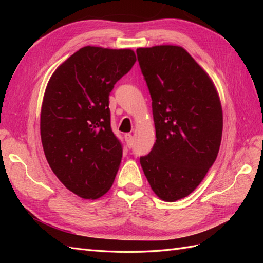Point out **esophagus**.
Instances as JSON below:
<instances>
[{
	"instance_id": "1",
	"label": "esophagus",
	"mask_w": 263,
	"mask_h": 263,
	"mask_svg": "<svg viewBox=\"0 0 263 263\" xmlns=\"http://www.w3.org/2000/svg\"><path fill=\"white\" fill-rule=\"evenodd\" d=\"M124 139H125L126 146H127L128 148H131L132 144H133V140H132V135H131V133H126V135H124Z\"/></svg>"
}]
</instances>
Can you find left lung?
Returning a JSON list of instances; mask_svg holds the SVG:
<instances>
[{"label": "left lung", "mask_w": 263, "mask_h": 263, "mask_svg": "<svg viewBox=\"0 0 263 263\" xmlns=\"http://www.w3.org/2000/svg\"><path fill=\"white\" fill-rule=\"evenodd\" d=\"M153 99L156 142L140 157L158 197L174 202L192 193L215 163L222 109L214 82L181 46L137 49Z\"/></svg>", "instance_id": "left-lung-1"}]
</instances>
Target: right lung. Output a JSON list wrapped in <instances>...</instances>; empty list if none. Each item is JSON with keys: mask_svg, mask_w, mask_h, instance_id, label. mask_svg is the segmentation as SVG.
I'll list each match as a JSON object with an SVG mask.
<instances>
[{"mask_svg": "<svg viewBox=\"0 0 263 263\" xmlns=\"http://www.w3.org/2000/svg\"><path fill=\"white\" fill-rule=\"evenodd\" d=\"M136 61L132 49L86 46L47 83L41 111L44 153L63 185L83 199L104 195L119 171L122 144L110 127L109 93Z\"/></svg>", "mask_w": 263, "mask_h": 263, "instance_id": "obj_1", "label": "right lung"}]
</instances>
